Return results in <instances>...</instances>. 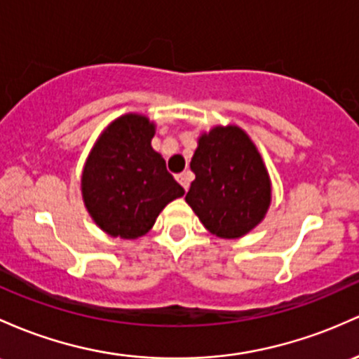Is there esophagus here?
Returning <instances> with one entry per match:
<instances>
[{"label": "esophagus", "mask_w": 359, "mask_h": 359, "mask_svg": "<svg viewBox=\"0 0 359 359\" xmlns=\"http://www.w3.org/2000/svg\"><path fill=\"white\" fill-rule=\"evenodd\" d=\"M175 179H177V182H179L180 186L184 187V191H187L189 186H191V173H189V172L179 173V175H177Z\"/></svg>", "instance_id": "esophagus-1"}]
</instances>
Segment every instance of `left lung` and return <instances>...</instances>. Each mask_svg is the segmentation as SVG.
<instances>
[{
	"instance_id": "left-lung-1",
	"label": "left lung",
	"mask_w": 359,
	"mask_h": 359,
	"mask_svg": "<svg viewBox=\"0 0 359 359\" xmlns=\"http://www.w3.org/2000/svg\"><path fill=\"white\" fill-rule=\"evenodd\" d=\"M186 201L206 230L240 238L257 226L271 204V179L261 153L238 126H216L198 140Z\"/></svg>"
}]
</instances>
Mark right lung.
Instances as JSON below:
<instances>
[{"mask_svg": "<svg viewBox=\"0 0 359 359\" xmlns=\"http://www.w3.org/2000/svg\"><path fill=\"white\" fill-rule=\"evenodd\" d=\"M155 124L148 117L126 114L104 129L85 161L83 203L110 237H143L161 210L186 192L151 148Z\"/></svg>", "mask_w": 359, "mask_h": 359, "instance_id": "right-lung-1", "label": "right lung"}]
</instances>
